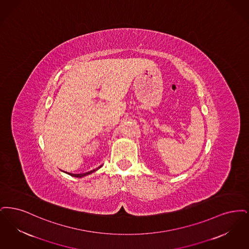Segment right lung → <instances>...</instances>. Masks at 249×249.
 I'll return each mask as SVG.
<instances>
[{"instance_id":"right-lung-1","label":"right lung","mask_w":249,"mask_h":249,"mask_svg":"<svg viewBox=\"0 0 249 249\" xmlns=\"http://www.w3.org/2000/svg\"><path fill=\"white\" fill-rule=\"evenodd\" d=\"M102 166V164L101 165H99L97 168L96 169H93V170H91V171H88V172H86V173H81V174H72V173H69V172H65L66 174H68V175H70V176H71V177H75V178H83V177H86L87 175H90V174L94 173L95 171H97L98 170L100 167ZM64 172V171H63Z\"/></svg>"}]
</instances>
